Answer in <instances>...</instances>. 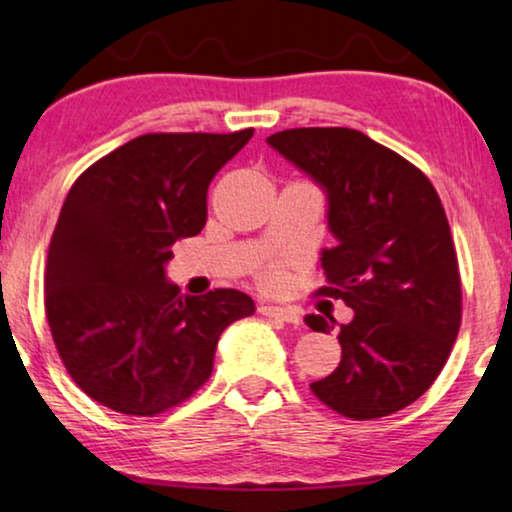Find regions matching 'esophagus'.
I'll return each instance as SVG.
<instances>
[{
  "instance_id": "obj_1",
  "label": "esophagus",
  "mask_w": 512,
  "mask_h": 512,
  "mask_svg": "<svg viewBox=\"0 0 512 512\" xmlns=\"http://www.w3.org/2000/svg\"><path fill=\"white\" fill-rule=\"evenodd\" d=\"M261 314L268 319L282 321V324H300V314L289 307H275V305H263Z\"/></svg>"
}]
</instances>
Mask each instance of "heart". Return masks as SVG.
<instances>
[{"label": "heart", "instance_id": "obj_1", "mask_svg": "<svg viewBox=\"0 0 512 512\" xmlns=\"http://www.w3.org/2000/svg\"><path fill=\"white\" fill-rule=\"evenodd\" d=\"M261 277L268 286H279L284 282V272L282 268H277V265H268V268L261 272Z\"/></svg>", "mask_w": 512, "mask_h": 512}]
</instances>
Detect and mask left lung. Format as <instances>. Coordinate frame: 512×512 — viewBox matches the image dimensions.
<instances>
[{"label": "left lung", "mask_w": 512, "mask_h": 512, "mask_svg": "<svg viewBox=\"0 0 512 512\" xmlns=\"http://www.w3.org/2000/svg\"><path fill=\"white\" fill-rule=\"evenodd\" d=\"M272 149L326 191L338 244L321 251L317 296L354 310L340 324V366L312 394L356 422L415 403L443 370L461 326V277L450 223L429 177L352 128H293ZM312 331L333 317L307 314Z\"/></svg>", "instance_id": "obj_1"}]
</instances>
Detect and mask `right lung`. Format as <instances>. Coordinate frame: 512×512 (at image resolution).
Returning <instances> with one entry per match:
<instances>
[{"instance_id":"add662e5","label":"right lung","mask_w":512,"mask_h":512,"mask_svg":"<svg viewBox=\"0 0 512 512\" xmlns=\"http://www.w3.org/2000/svg\"><path fill=\"white\" fill-rule=\"evenodd\" d=\"M254 128L149 132L88 167L69 188L48 247L51 335L83 394L153 417L209 380L226 326L254 314L237 289L181 296L165 282L179 237L207 221V188Z\"/></svg>"}]
</instances>
